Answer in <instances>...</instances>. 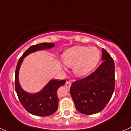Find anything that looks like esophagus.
I'll use <instances>...</instances> for the list:
<instances>
[{"mask_svg": "<svg viewBox=\"0 0 131 131\" xmlns=\"http://www.w3.org/2000/svg\"><path fill=\"white\" fill-rule=\"evenodd\" d=\"M71 85H72L71 82H70V81H67L65 83V86H67V88H68V89H70V88Z\"/></svg>", "mask_w": 131, "mask_h": 131, "instance_id": "1", "label": "esophagus"}]
</instances>
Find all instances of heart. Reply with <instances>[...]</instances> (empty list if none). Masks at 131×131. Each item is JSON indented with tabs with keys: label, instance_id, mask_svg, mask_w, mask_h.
<instances>
[{
	"label": "heart",
	"instance_id": "heart-1",
	"mask_svg": "<svg viewBox=\"0 0 131 131\" xmlns=\"http://www.w3.org/2000/svg\"><path fill=\"white\" fill-rule=\"evenodd\" d=\"M100 51L94 46H77L67 50L62 59L66 66L73 67L76 76L83 78L96 68L100 61Z\"/></svg>",
	"mask_w": 131,
	"mask_h": 131
}]
</instances>
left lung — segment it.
<instances>
[{
	"label": "left lung",
	"instance_id": "8db88e82",
	"mask_svg": "<svg viewBox=\"0 0 131 131\" xmlns=\"http://www.w3.org/2000/svg\"><path fill=\"white\" fill-rule=\"evenodd\" d=\"M103 63L89 76L75 81L70 94L78 111L90 115L102 111L109 102L115 86L114 63L109 53L102 48Z\"/></svg>",
	"mask_w": 131,
	"mask_h": 131
}]
</instances>
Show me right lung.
<instances>
[{
	"label": "right lung",
	"mask_w": 131,
	"mask_h": 131,
	"mask_svg": "<svg viewBox=\"0 0 131 131\" xmlns=\"http://www.w3.org/2000/svg\"><path fill=\"white\" fill-rule=\"evenodd\" d=\"M55 44L43 42L30 46L18 61L15 70V86L19 100L22 105L31 114L39 116H48L53 114L58 108L59 98L57 90L59 86L64 85L66 80L51 79L43 89L36 93H29L21 87L19 80V70L24 59L29 54L37 51L48 50L54 47Z\"/></svg>",
	"instance_id": "right-lung-1"
}]
</instances>
